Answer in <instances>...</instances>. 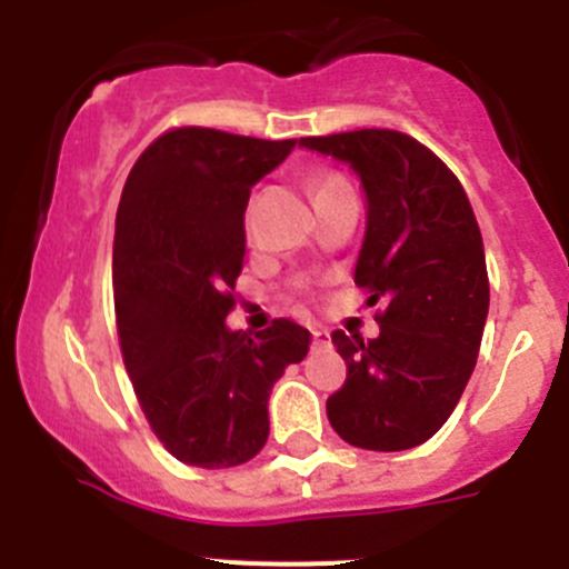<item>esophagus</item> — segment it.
<instances>
[{"instance_id": "1", "label": "esophagus", "mask_w": 569, "mask_h": 569, "mask_svg": "<svg viewBox=\"0 0 569 569\" xmlns=\"http://www.w3.org/2000/svg\"><path fill=\"white\" fill-rule=\"evenodd\" d=\"M313 347H330V333L321 328H313Z\"/></svg>"}]
</instances>
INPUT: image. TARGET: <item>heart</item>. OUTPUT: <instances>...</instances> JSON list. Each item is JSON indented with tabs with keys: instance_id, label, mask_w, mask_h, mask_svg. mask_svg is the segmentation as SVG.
Returning a JSON list of instances; mask_svg holds the SVG:
<instances>
[{
	"instance_id": "heart-1",
	"label": "heart",
	"mask_w": 569,
	"mask_h": 569,
	"mask_svg": "<svg viewBox=\"0 0 569 569\" xmlns=\"http://www.w3.org/2000/svg\"><path fill=\"white\" fill-rule=\"evenodd\" d=\"M339 184H345V179L336 173L313 176V179H310V193H313V202L319 199V196H325V193H330V190L339 188ZM244 228H248V233H250V213L244 216Z\"/></svg>"
}]
</instances>
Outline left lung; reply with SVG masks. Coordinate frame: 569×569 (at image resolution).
<instances>
[{"label": "left lung", "mask_w": 569, "mask_h": 569, "mask_svg": "<svg viewBox=\"0 0 569 569\" xmlns=\"http://www.w3.org/2000/svg\"><path fill=\"white\" fill-rule=\"evenodd\" d=\"M301 148L347 162L367 196L356 284L381 301L379 336L333 333L347 379L328 419L353 447L425 445L470 381L490 308L485 244L470 199L433 150L399 130L308 136Z\"/></svg>", "instance_id": "left-lung-1"}]
</instances>
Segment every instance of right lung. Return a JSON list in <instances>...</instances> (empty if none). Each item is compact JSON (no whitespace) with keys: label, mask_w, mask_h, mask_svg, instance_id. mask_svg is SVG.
<instances>
[{"label":"right lung","mask_w":569,"mask_h":569,"mask_svg":"<svg viewBox=\"0 0 569 569\" xmlns=\"http://www.w3.org/2000/svg\"><path fill=\"white\" fill-rule=\"evenodd\" d=\"M293 148L296 139L173 128L124 182L113 236L119 345L144 419L184 465L253 459L270 433V390L308 356L310 333L290 319L256 336L224 325L250 188Z\"/></svg>","instance_id":"obj_1"}]
</instances>
